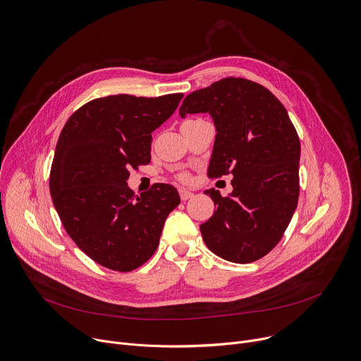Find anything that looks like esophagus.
<instances>
[{"mask_svg":"<svg viewBox=\"0 0 361 361\" xmlns=\"http://www.w3.org/2000/svg\"><path fill=\"white\" fill-rule=\"evenodd\" d=\"M192 195H194V194H192L190 190H185V188H180V197H181V200H183V201H187V200H190Z\"/></svg>","mask_w":361,"mask_h":361,"instance_id":"obj_1","label":"esophagus"}]
</instances>
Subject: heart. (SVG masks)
Segmentation results:
<instances>
[{
    "mask_svg": "<svg viewBox=\"0 0 361 361\" xmlns=\"http://www.w3.org/2000/svg\"><path fill=\"white\" fill-rule=\"evenodd\" d=\"M180 178H181V180H187V176H185V174H181Z\"/></svg>",
    "mask_w": 361,
    "mask_h": 361,
    "instance_id": "b5f03b06",
    "label": "heart"
}]
</instances>
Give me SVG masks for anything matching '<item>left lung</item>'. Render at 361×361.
<instances>
[{
    "label": "left lung",
    "mask_w": 361,
    "mask_h": 361,
    "mask_svg": "<svg viewBox=\"0 0 361 361\" xmlns=\"http://www.w3.org/2000/svg\"><path fill=\"white\" fill-rule=\"evenodd\" d=\"M209 113L216 141L209 177L233 174V192L209 194L217 207L200 226L202 240L221 259L247 264L269 254L295 212L300 140L279 98L245 78H223L188 94L180 116Z\"/></svg>",
    "instance_id": "obj_1"
}]
</instances>
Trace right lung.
<instances>
[{"label":"right lung","instance_id":"obj_1","mask_svg":"<svg viewBox=\"0 0 361 361\" xmlns=\"http://www.w3.org/2000/svg\"><path fill=\"white\" fill-rule=\"evenodd\" d=\"M181 92L156 98L117 94L91 99L66 123L49 173L60 220L91 260L131 271L156 252L178 191L157 183L140 195L130 169L151 160V133L178 107Z\"/></svg>","mask_w":361,"mask_h":361}]
</instances>
